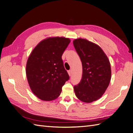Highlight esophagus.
<instances>
[{
	"label": "esophagus",
	"mask_w": 133,
	"mask_h": 133,
	"mask_svg": "<svg viewBox=\"0 0 133 133\" xmlns=\"http://www.w3.org/2000/svg\"><path fill=\"white\" fill-rule=\"evenodd\" d=\"M68 74H69V76H72V70H68Z\"/></svg>",
	"instance_id": "34e87169"
}]
</instances>
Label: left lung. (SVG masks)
Wrapping results in <instances>:
<instances>
[{"label":"left lung","mask_w":133,"mask_h":133,"mask_svg":"<svg viewBox=\"0 0 133 133\" xmlns=\"http://www.w3.org/2000/svg\"><path fill=\"white\" fill-rule=\"evenodd\" d=\"M73 45L82 65V77L74 86L77 98L85 103L100 99L111 78V65L107 56L98 45L85 39L73 41Z\"/></svg>","instance_id":"obj_1"}]
</instances>
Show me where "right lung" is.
<instances>
[{
    "label": "right lung",
    "instance_id": "add662e5",
    "mask_svg": "<svg viewBox=\"0 0 133 133\" xmlns=\"http://www.w3.org/2000/svg\"><path fill=\"white\" fill-rule=\"evenodd\" d=\"M70 42L69 38L64 37L47 38L29 56L26 73L32 92L39 99L44 101L56 99L69 80L61 56Z\"/></svg>",
    "mask_w": 133,
    "mask_h": 133
}]
</instances>
